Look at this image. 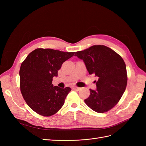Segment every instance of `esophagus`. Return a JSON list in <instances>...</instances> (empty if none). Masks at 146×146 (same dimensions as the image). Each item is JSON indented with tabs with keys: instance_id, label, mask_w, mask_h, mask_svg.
Returning <instances> with one entry per match:
<instances>
[{
	"instance_id": "34e87169",
	"label": "esophagus",
	"mask_w": 146,
	"mask_h": 146,
	"mask_svg": "<svg viewBox=\"0 0 146 146\" xmlns=\"http://www.w3.org/2000/svg\"><path fill=\"white\" fill-rule=\"evenodd\" d=\"M81 89V88H79V87H77V86H75L74 88V90H75L76 91H79Z\"/></svg>"
}]
</instances>
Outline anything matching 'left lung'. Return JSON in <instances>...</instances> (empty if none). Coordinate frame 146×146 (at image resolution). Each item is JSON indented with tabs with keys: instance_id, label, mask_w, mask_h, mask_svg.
<instances>
[{
	"instance_id": "8db88e82",
	"label": "left lung",
	"mask_w": 146,
	"mask_h": 146,
	"mask_svg": "<svg viewBox=\"0 0 146 146\" xmlns=\"http://www.w3.org/2000/svg\"><path fill=\"white\" fill-rule=\"evenodd\" d=\"M75 55L84 61L90 75L98 77L97 89L90 90L85 104L96 112L109 111L118 103L127 86L124 61L116 52L103 45L92 46L76 52Z\"/></svg>"
}]
</instances>
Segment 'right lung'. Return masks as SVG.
Segmentation results:
<instances>
[{"mask_svg":"<svg viewBox=\"0 0 146 146\" xmlns=\"http://www.w3.org/2000/svg\"><path fill=\"white\" fill-rule=\"evenodd\" d=\"M75 52H64L51 48H36L21 64L20 90L29 107L43 116H50L64 105L69 87L54 86L53 77L65 61Z\"/></svg>","mask_w":146,"mask_h":146,"instance_id":"obj_1","label":"right lung"}]
</instances>
